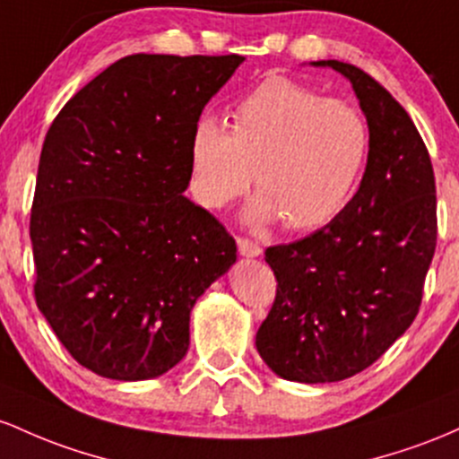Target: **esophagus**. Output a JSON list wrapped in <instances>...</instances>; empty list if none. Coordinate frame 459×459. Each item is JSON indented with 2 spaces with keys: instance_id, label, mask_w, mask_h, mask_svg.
Returning a JSON list of instances; mask_svg holds the SVG:
<instances>
[{
  "instance_id": "obj_1",
  "label": "esophagus",
  "mask_w": 459,
  "mask_h": 459,
  "mask_svg": "<svg viewBox=\"0 0 459 459\" xmlns=\"http://www.w3.org/2000/svg\"><path fill=\"white\" fill-rule=\"evenodd\" d=\"M238 251H240V255H245V257H257L262 254V247L257 243H251V240H247V238H238Z\"/></svg>"
}]
</instances>
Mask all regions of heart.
I'll list each match as a JSON object with an SVG mask.
<instances>
[{
  "label": "heart",
  "mask_w": 459,
  "mask_h": 459,
  "mask_svg": "<svg viewBox=\"0 0 459 459\" xmlns=\"http://www.w3.org/2000/svg\"><path fill=\"white\" fill-rule=\"evenodd\" d=\"M368 152L370 130L358 108L271 77L238 101L230 127L199 118L190 136L193 193L221 210L247 193L255 173L262 193L251 223L284 219L288 230H314L353 197Z\"/></svg>",
  "instance_id": "obj_1"
}]
</instances>
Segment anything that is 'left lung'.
Wrapping results in <instances>:
<instances>
[{
    "instance_id": "1",
    "label": "left lung",
    "mask_w": 459,
    "mask_h": 459,
    "mask_svg": "<svg viewBox=\"0 0 459 459\" xmlns=\"http://www.w3.org/2000/svg\"><path fill=\"white\" fill-rule=\"evenodd\" d=\"M351 82L370 130L358 193L325 228L266 249L277 295L255 333L260 358L288 382L353 377L419 314L436 251L429 153L403 106L358 66L318 60Z\"/></svg>"
}]
</instances>
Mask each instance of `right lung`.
<instances>
[{
    "label": "right lung",
    "mask_w": 459,
    "mask_h": 459,
    "mask_svg": "<svg viewBox=\"0 0 459 459\" xmlns=\"http://www.w3.org/2000/svg\"><path fill=\"white\" fill-rule=\"evenodd\" d=\"M243 56L134 54L66 101L40 152L30 216L36 306L92 373L153 379L188 351L190 310L236 262L184 190L190 136Z\"/></svg>",
    "instance_id": "add662e5"
}]
</instances>
